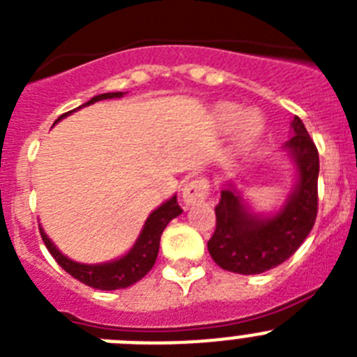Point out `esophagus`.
I'll return each mask as SVG.
<instances>
[{"label": "esophagus", "mask_w": 357, "mask_h": 357, "mask_svg": "<svg viewBox=\"0 0 357 357\" xmlns=\"http://www.w3.org/2000/svg\"><path fill=\"white\" fill-rule=\"evenodd\" d=\"M207 195H209V182L206 178H202V176L188 182L182 189V200H184L185 206H193V204L206 200Z\"/></svg>", "instance_id": "obj_1"}]
</instances>
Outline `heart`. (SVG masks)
Masks as SVG:
<instances>
[{"instance_id": "obj_1", "label": "heart", "mask_w": 357, "mask_h": 357, "mask_svg": "<svg viewBox=\"0 0 357 357\" xmlns=\"http://www.w3.org/2000/svg\"><path fill=\"white\" fill-rule=\"evenodd\" d=\"M241 119V109L232 103H223L216 109V121L220 128L229 130ZM261 135V123L254 116H245L238 125V130L234 135V150L238 153H245L255 144Z\"/></svg>"}]
</instances>
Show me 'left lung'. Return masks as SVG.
<instances>
[{
    "label": "left lung",
    "mask_w": 357,
    "mask_h": 357,
    "mask_svg": "<svg viewBox=\"0 0 357 357\" xmlns=\"http://www.w3.org/2000/svg\"><path fill=\"white\" fill-rule=\"evenodd\" d=\"M291 130L284 148L295 162L298 182L279 213L254 214L232 185L222 191L214 207L216 229L207 248L223 270L243 275L272 270L291 257L313 229L318 211V150L298 116L293 118Z\"/></svg>",
    "instance_id": "obj_1"
}]
</instances>
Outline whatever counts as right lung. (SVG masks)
Here are the masks:
<instances>
[{"label": "right lung", "instance_id": "obj_1", "mask_svg": "<svg viewBox=\"0 0 357 357\" xmlns=\"http://www.w3.org/2000/svg\"><path fill=\"white\" fill-rule=\"evenodd\" d=\"M123 94L125 93L98 94V96L91 98L89 102L84 103L82 107H87L94 102H100V100H107V98H121ZM82 107H78V109H82ZM75 110H69V112L62 114L56 121H61L62 118H66V116L75 112ZM181 213L182 209L176 204V197H172L168 202H164L162 206L157 207L146 218L143 230H141L137 241L134 243V247L123 255V257H119V259L102 264H82L77 263V261H71L53 245L52 239L46 236V232L40 227L39 230L40 236H43L44 245L50 250V254L53 255V259L61 264L62 270H66L69 275L75 277L80 282H84V284L91 286V288L112 291V289H123L135 284L137 280H141L150 272L151 266L155 264L157 254H159V243L162 230L166 229V225L172 222L173 218H176Z\"/></svg>", "mask_w": 357, "mask_h": 357}]
</instances>
